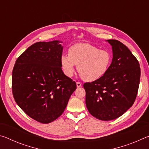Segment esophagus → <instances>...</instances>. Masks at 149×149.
<instances>
[{
  "label": "esophagus",
  "mask_w": 149,
  "mask_h": 149,
  "mask_svg": "<svg viewBox=\"0 0 149 149\" xmlns=\"http://www.w3.org/2000/svg\"><path fill=\"white\" fill-rule=\"evenodd\" d=\"M76 85H77V87H81V85H82V84H81L80 82H77V83H76Z\"/></svg>",
  "instance_id": "obj_1"
}]
</instances>
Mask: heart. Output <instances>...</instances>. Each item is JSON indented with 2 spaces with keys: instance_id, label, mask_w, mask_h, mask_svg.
Masks as SVG:
<instances>
[{
  "instance_id": "b5f03b06",
  "label": "heart",
  "mask_w": 149,
  "mask_h": 149,
  "mask_svg": "<svg viewBox=\"0 0 149 149\" xmlns=\"http://www.w3.org/2000/svg\"><path fill=\"white\" fill-rule=\"evenodd\" d=\"M112 60V54L108 50L99 49L86 42H80L69 48L68 55H62L60 63L66 76H72L77 65V71L83 79L94 81L106 74Z\"/></svg>"
}]
</instances>
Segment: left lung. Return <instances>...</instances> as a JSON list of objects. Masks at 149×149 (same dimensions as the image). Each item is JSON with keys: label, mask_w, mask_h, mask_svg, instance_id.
I'll return each mask as SVG.
<instances>
[{"label": "left lung", "mask_w": 149, "mask_h": 149, "mask_svg": "<svg viewBox=\"0 0 149 149\" xmlns=\"http://www.w3.org/2000/svg\"><path fill=\"white\" fill-rule=\"evenodd\" d=\"M107 41L113 52L109 69L100 79L84 84L88 111L103 121L116 119L132 107L141 76L139 63L130 50L118 40Z\"/></svg>", "instance_id": "obj_1"}]
</instances>
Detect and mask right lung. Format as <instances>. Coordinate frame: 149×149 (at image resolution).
<instances>
[{
    "mask_svg": "<svg viewBox=\"0 0 149 149\" xmlns=\"http://www.w3.org/2000/svg\"><path fill=\"white\" fill-rule=\"evenodd\" d=\"M60 41L37 42L17 58L12 78L17 104L26 114L49 123L64 112L76 84L62 72Z\"/></svg>",
    "mask_w": 149,
    "mask_h": 149,
    "instance_id": "right-lung-1",
    "label": "right lung"
}]
</instances>
